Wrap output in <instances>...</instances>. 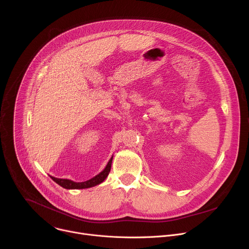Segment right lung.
I'll return each instance as SVG.
<instances>
[{
	"label": "right lung",
	"mask_w": 249,
	"mask_h": 249,
	"mask_svg": "<svg viewBox=\"0 0 249 249\" xmlns=\"http://www.w3.org/2000/svg\"><path fill=\"white\" fill-rule=\"evenodd\" d=\"M112 159L113 158L110 159V160L108 161L107 165H106V167L99 174H97L96 176L92 177L91 179L87 180L85 182H75V181L69 180V179L56 178V177H53V176H51V178L57 184H59L60 186H62L63 188H66V189H85V188H89V187L95 186V185H97V184H99V183H101V182H103L105 180V178H106V177H107V175L110 172Z\"/></svg>",
	"instance_id": "add662e5"
}]
</instances>
